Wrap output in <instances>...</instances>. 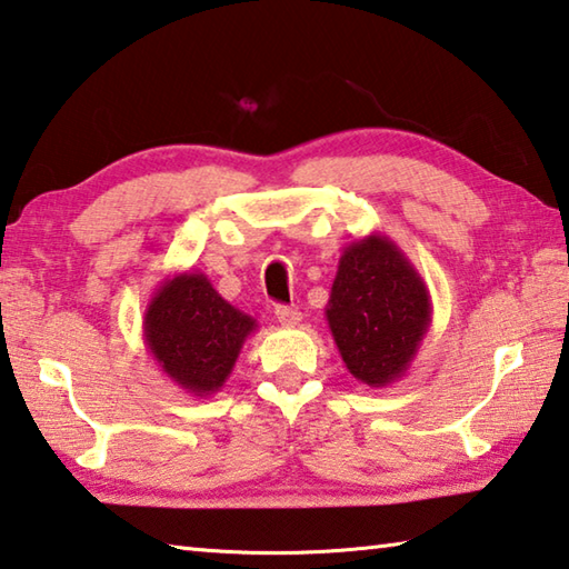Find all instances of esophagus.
<instances>
[{
    "label": "esophagus",
    "instance_id": "obj_1",
    "mask_svg": "<svg viewBox=\"0 0 569 569\" xmlns=\"http://www.w3.org/2000/svg\"><path fill=\"white\" fill-rule=\"evenodd\" d=\"M276 318L281 326H298L301 323V313L291 306H276Z\"/></svg>",
    "mask_w": 569,
    "mask_h": 569
}]
</instances>
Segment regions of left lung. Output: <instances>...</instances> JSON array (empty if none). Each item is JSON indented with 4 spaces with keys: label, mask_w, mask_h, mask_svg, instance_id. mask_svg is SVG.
Segmentation results:
<instances>
[{
    "label": "left lung",
    "mask_w": 569,
    "mask_h": 569,
    "mask_svg": "<svg viewBox=\"0 0 569 569\" xmlns=\"http://www.w3.org/2000/svg\"><path fill=\"white\" fill-rule=\"evenodd\" d=\"M430 316L428 286L396 241L370 233L346 246L326 318L338 353L358 383L386 388L406 376L428 333Z\"/></svg>",
    "instance_id": "obj_1"
}]
</instances>
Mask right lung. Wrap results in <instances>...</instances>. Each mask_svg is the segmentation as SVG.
<instances>
[{"instance_id": "obj_1", "label": "right lung", "mask_w": 569, "mask_h": 569, "mask_svg": "<svg viewBox=\"0 0 569 569\" xmlns=\"http://www.w3.org/2000/svg\"><path fill=\"white\" fill-rule=\"evenodd\" d=\"M256 318L233 308L201 271L163 278L143 313V343L173 386L209 398L223 388Z\"/></svg>"}]
</instances>
